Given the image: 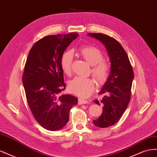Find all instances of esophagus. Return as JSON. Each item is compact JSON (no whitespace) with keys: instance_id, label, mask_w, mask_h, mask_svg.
I'll use <instances>...</instances> for the list:
<instances>
[{"instance_id":"esophagus-1","label":"esophagus","mask_w":157,"mask_h":157,"mask_svg":"<svg viewBox=\"0 0 157 157\" xmlns=\"http://www.w3.org/2000/svg\"><path fill=\"white\" fill-rule=\"evenodd\" d=\"M88 101L86 100V99H84L82 98H78V104L79 105H82V104H86L88 103Z\"/></svg>"}]
</instances>
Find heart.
<instances>
[{"mask_svg": "<svg viewBox=\"0 0 157 157\" xmlns=\"http://www.w3.org/2000/svg\"><path fill=\"white\" fill-rule=\"evenodd\" d=\"M80 54L88 63L92 65L91 74L99 86H103L109 80L111 73V66L104 59V55L96 47L86 46L80 48ZM73 53L72 51L64 52L61 55L60 65L63 72L68 76L72 73ZM95 80L91 78L75 77L69 82V91L82 98H88L95 89Z\"/></svg>", "mask_w": 157, "mask_h": 157, "instance_id": "heart-1", "label": "heart"}]
</instances>
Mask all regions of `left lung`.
<instances>
[{
    "label": "left lung",
    "instance_id": "left-lung-1",
    "mask_svg": "<svg viewBox=\"0 0 157 157\" xmlns=\"http://www.w3.org/2000/svg\"><path fill=\"white\" fill-rule=\"evenodd\" d=\"M88 35L105 45L111 62L110 77L99 93L103 96L93 101L103 105L102 114L93 121L94 124L98 127L107 128L120 120L128 105L134 71L126 51L116 39L101 33H90Z\"/></svg>",
    "mask_w": 157,
    "mask_h": 157
}]
</instances>
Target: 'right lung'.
Returning <instances> with one entry per match:
<instances>
[{"mask_svg": "<svg viewBox=\"0 0 157 157\" xmlns=\"http://www.w3.org/2000/svg\"><path fill=\"white\" fill-rule=\"evenodd\" d=\"M78 33L44 36L32 46L25 65L22 82L26 99L35 120L45 129H61L69 119L77 98L61 94L65 89L61 55Z\"/></svg>", "mask_w": 157, "mask_h": 157, "instance_id": "right-lung-1", "label": "right lung"}]
</instances>
